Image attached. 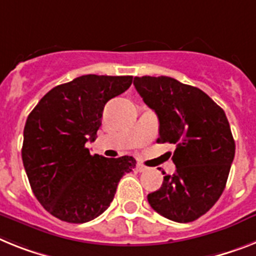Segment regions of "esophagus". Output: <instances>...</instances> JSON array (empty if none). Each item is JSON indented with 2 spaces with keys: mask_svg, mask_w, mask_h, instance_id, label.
Returning <instances> with one entry per match:
<instances>
[{
  "mask_svg": "<svg viewBox=\"0 0 256 256\" xmlns=\"http://www.w3.org/2000/svg\"><path fill=\"white\" fill-rule=\"evenodd\" d=\"M136 170L140 172V173H142V172L148 170V168H147V166H144V165H143V164H136Z\"/></svg>",
  "mask_w": 256,
  "mask_h": 256,
  "instance_id": "esophagus-1",
  "label": "esophagus"
}]
</instances>
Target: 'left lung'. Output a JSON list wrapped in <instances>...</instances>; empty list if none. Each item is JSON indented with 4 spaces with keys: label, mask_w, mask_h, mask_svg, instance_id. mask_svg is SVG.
Segmentation results:
<instances>
[{
    "label": "left lung",
    "mask_w": 256,
    "mask_h": 256,
    "mask_svg": "<svg viewBox=\"0 0 256 256\" xmlns=\"http://www.w3.org/2000/svg\"><path fill=\"white\" fill-rule=\"evenodd\" d=\"M143 102L158 118V143L176 146V173L164 174L148 203L161 216L191 222L208 212L226 184L236 143L225 112L207 94L169 76H135Z\"/></svg>",
    "instance_id": "8db88e82"
}]
</instances>
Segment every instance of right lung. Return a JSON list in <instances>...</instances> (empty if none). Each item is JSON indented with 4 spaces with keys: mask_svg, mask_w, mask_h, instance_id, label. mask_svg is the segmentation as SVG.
Returning a JSON list of instances; mask_svg holds the SVG:
<instances>
[{
    "mask_svg": "<svg viewBox=\"0 0 256 256\" xmlns=\"http://www.w3.org/2000/svg\"><path fill=\"white\" fill-rule=\"evenodd\" d=\"M132 76L82 75L52 88L26 121L22 160L40 204L54 218L82 224L110 206L134 158H108L86 147L96 139L105 104L124 94Z\"/></svg>",
    "mask_w": 256,
    "mask_h": 256,
    "instance_id": "add662e5",
    "label": "right lung"
}]
</instances>
